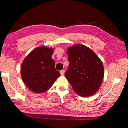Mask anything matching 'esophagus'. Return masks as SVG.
I'll return each mask as SVG.
<instances>
[{"label": "esophagus", "instance_id": "esophagus-1", "mask_svg": "<svg viewBox=\"0 0 128 128\" xmlns=\"http://www.w3.org/2000/svg\"><path fill=\"white\" fill-rule=\"evenodd\" d=\"M65 73V70H62L60 71V74H61L62 76H64Z\"/></svg>", "mask_w": 128, "mask_h": 128}]
</instances>
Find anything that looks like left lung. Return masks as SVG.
<instances>
[{
	"label": "left lung",
	"mask_w": 128,
	"mask_h": 128,
	"mask_svg": "<svg viewBox=\"0 0 128 128\" xmlns=\"http://www.w3.org/2000/svg\"><path fill=\"white\" fill-rule=\"evenodd\" d=\"M67 54L69 65L65 76L73 89L83 97L94 95L104 77L101 60L92 50L81 44L69 47Z\"/></svg>",
	"instance_id": "left-lung-1"
}]
</instances>
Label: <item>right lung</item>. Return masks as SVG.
I'll return each instance as SVG.
<instances>
[{"label": "right lung", "instance_id": "right-lung-1", "mask_svg": "<svg viewBox=\"0 0 128 128\" xmlns=\"http://www.w3.org/2000/svg\"><path fill=\"white\" fill-rule=\"evenodd\" d=\"M54 49L38 47L28 54L21 66L22 81L26 87L36 93H43L50 88L60 73L55 69L51 56Z\"/></svg>", "mask_w": 128, "mask_h": 128}]
</instances>
